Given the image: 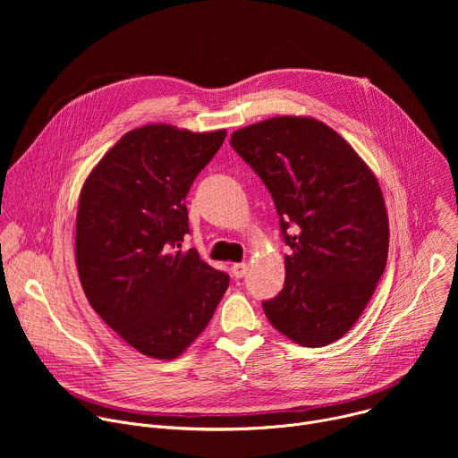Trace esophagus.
Listing matches in <instances>:
<instances>
[{
  "instance_id": "1",
  "label": "esophagus",
  "mask_w": 458,
  "mask_h": 458,
  "mask_svg": "<svg viewBox=\"0 0 458 458\" xmlns=\"http://www.w3.org/2000/svg\"><path fill=\"white\" fill-rule=\"evenodd\" d=\"M246 272H248V265H246V263H235V265H232V274H233L235 279L244 277Z\"/></svg>"
}]
</instances>
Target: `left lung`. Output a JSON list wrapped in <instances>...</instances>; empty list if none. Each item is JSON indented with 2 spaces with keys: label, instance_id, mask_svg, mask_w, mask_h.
Here are the masks:
<instances>
[{
  "label": "left lung",
  "instance_id": "8db88e82",
  "mask_svg": "<svg viewBox=\"0 0 458 458\" xmlns=\"http://www.w3.org/2000/svg\"><path fill=\"white\" fill-rule=\"evenodd\" d=\"M230 145L267 184L292 248L284 288L263 302L268 320L306 348L341 339L387 260L389 225L375 174L315 117H270L235 130Z\"/></svg>",
  "mask_w": 458,
  "mask_h": 458
}]
</instances>
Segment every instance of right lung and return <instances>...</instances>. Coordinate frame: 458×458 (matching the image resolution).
Listing matches in <instances>:
<instances>
[{
  "mask_svg": "<svg viewBox=\"0 0 458 458\" xmlns=\"http://www.w3.org/2000/svg\"><path fill=\"white\" fill-rule=\"evenodd\" d=\"M226 130L165 123L126 132L83 182L76 265L94 311L140 353L177 359L207 328L230 277L181 250L186 193Z\"/></svg>",
  "mask_w": 458,
  "mask_h": 458,
  "instance_id": "obj_1",
  "label": "right lung"
}]
</instances>
